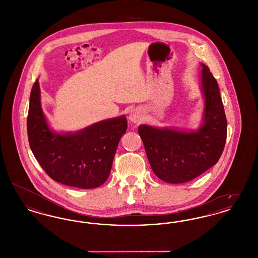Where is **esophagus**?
<instances>
[{
  "mask_svg": "<svg viewBox=\"0 0 258 258\" xmlns=\"http://www.w3.org/2000/svg\"><path fill=\"white\" fill-rule=\"evenodd\" d=\"M142 119V113L139 109H134V110L131 111L130 113V120L133 122V123H137L139 121H141Z\"/></svg>",
  "mask_w": 258,
  "mask_h": 258,
  "instance_id": "esophagus-1",
  "label": "esophagus"
}]
</instances>
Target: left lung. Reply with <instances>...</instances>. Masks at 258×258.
Masks as SVG:
<instances>
[{"label":"left lung","instance_id":"8db88e82","mask_svg":"<svg viewBox=\"0 0 258 258\" xmlns=\"http://www.w3.org/2000/svg\"><path fill=\"white\" fill-rule=\"evenodd\" d=\"M201 88L205 98L203 122L197 132L158 128L146 124L138 127L148 160L154 173L169 184H182L215 165L223 152L227 121L217 80L204 63Z\"/></svg>","mask_w":258,"mask_h":258}]
</instances>
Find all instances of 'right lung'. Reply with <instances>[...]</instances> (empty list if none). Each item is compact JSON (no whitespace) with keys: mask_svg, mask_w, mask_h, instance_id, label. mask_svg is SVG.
<instances>
[{"mask_svg":"<svg viewBox=\"0 0 258 258\" xmlns=\"http://www.w3.org/2000/svg\"><path fill=\"white\" fill-rule=\"evenodd\" d=\"M126 128V118L121 116L74 134H57L50 130L41 109L37 79L33 85L27 119L29 144L42 169L56 182L86 189L105 183Z\"/></svg>","mask_w":258,"mask_h":258,"instance_id":"1","label":"right lung"}]
</instances>
